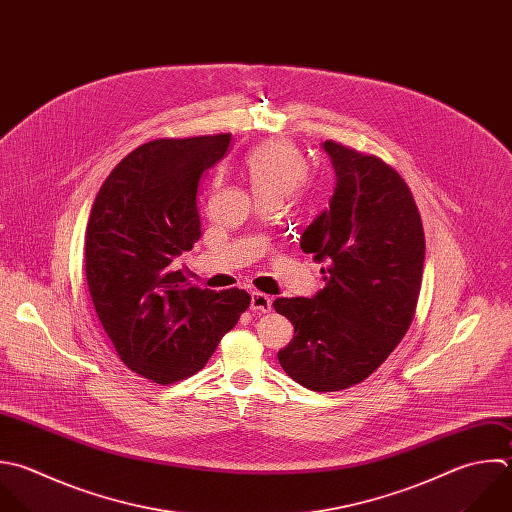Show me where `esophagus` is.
<instances>
[{
	"instance_id": "1",
	"label": "esophagus",
	"mask_w": 512,
	"mask_h": 512,
	"mask_svg": "<svg viewBox=\"0 0 512 512\" xmlns=\"http://www.w3.org/2000/svg\"><path fill=\"white\" fill-rule=\"evenodd\" d=\"M250 308L254 312H270L272 310V298L262 294V292H252V298H250Z\"/></svg>"
}]
</instances>
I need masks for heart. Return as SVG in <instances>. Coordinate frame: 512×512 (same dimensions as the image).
Masks as SVG:
<instances>
[{
	"label": "heart",
	"instance_id": "b5f03b06",
	"mask_svg": "<svg viewBox=\"0 0 512 512\" xmlns=\"http://www.w3.org/2000/svg\"><path fill=\"white\" fill-rule=\"evenodd\" d=\"M246 178L258 200L284 202L306 180L308 166L302 152L284 140L256 146L244 160Z\"/></svg>",
	"mask_w": 512,
	"mask_h": 512
}]
</instances>
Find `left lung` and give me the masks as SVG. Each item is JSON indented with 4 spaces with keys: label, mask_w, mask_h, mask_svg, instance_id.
I'll use <instances>...</instances> for the list:
<instances>
[{
    "label": "left lung",
    "mask_w": 512,
    "mask_h": 512,
    "mask_svg": "<svg viewBox=\"0 0 512 512\" xmlns=\"http://www.w3.org/2000/svg\"><path fill=\"white\" fill-rule=\"evenodd\" d=\"M334 194L300 236L326 286L312 298H278L294 326L278 352L284 372L308 390L334 392L368 378L406 334L422 282L424 230L394 168L326 140Z\"/></svg>",
    "instance_id": "obj_1"
}]
</instances>
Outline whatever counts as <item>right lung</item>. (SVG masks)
I'll use <instances>...</instances> for the list:
<instances>
[{
    "label": "right lung",
    "mask_w": 512,
    "mask_h": 512,
    "mask_svg": "<svg viewBox=\"0 0 512 512\" xmlns=\"http://www.w3.org/2000/svg\"><path fill=\"white\" fill-rule=\"evenodd\" d=\"M230 134L154 140L128 154L100 188L86 230V278L122 362L170 384L196 374L250 306L246 290H202L174 262L202 226L198 186Z\"/></svg>",
    "instance_id": "obj_1"
}]
</instances>
